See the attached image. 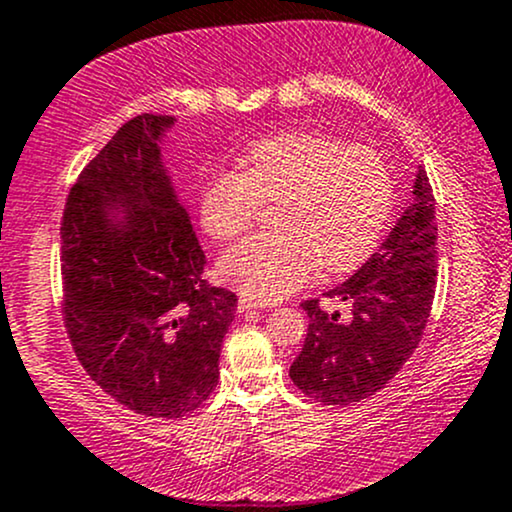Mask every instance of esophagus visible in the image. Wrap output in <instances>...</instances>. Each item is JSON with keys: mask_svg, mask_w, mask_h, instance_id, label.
I'll list each match as a JSON object with an SVG mask.
<instances>
[{"mask_svg": "<svg viewBox=\"0 0 512 512\" xmlns=\"http://www.w3.org/2000/svg\"><path fill=\"white\" fill-rule=\"evenodd\" d=\"M258 304L254 300H246V297H241V300L237 302V312L239 314H249V312H256Z\"/></svg>", "mask_w": 512, "mask_h": 512, "instance_id": "34e87169", "label": "esophagus"}]
</instances>
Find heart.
I'll use <instances>...</instances> for the list:
<instances>
[{
    "label": "heart",
    "instance_id": "heart-1",
    "mask_svg": "<svg viewBox=\"0 0 512 512\" xmlns=\"http://www.w3.org/2000/svg\"><path fill=\"white\" fill-rule=\"evenodd\" d=\"M278 232H258L220 258V275L256 302H278L312 278L358 266L382 239L394 205L392 171L370 147L324 132L258 140L239 169H217L200 193L212 239L239 237L261 203L278 200Z\"/></svg>",
    "mask_w": 512,
    "mask_h": 512
}]
</instances>
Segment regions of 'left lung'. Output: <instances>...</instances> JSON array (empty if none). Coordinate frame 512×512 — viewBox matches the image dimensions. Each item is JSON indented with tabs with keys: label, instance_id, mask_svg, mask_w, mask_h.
Masks as SVG:
<instances>
[{
	"label": "left lung",
	"instance_id": "left-lung-1",
	"mask_svg": "<svg viewBox=\"0 0 512 512\" xmlns=\"http://www.w3.org/2000/svg\"><path fill=\"white\" fill-rule=\"evenodd\" d=\"M438 222L428 174L418 166L413 198L389 237L346 283L326 292L343 312L307 300V338L290 377L321 404H353L387 384L421 343L438 278Z\"/></svg>",
	"mask_w": 512,
	"mask_h": 512
}]
</instances>
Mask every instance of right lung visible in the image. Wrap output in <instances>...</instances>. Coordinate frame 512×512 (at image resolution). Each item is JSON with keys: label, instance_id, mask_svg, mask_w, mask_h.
<instances>
[{"label": "right lung", "instance_id": "1", "mask_svg": "<svg viewBox=\"0 0 512 512\" xmlns=\"http://www.w3.org/2000/svg\"><path fill=\"white\" fill-rule=\"evenodd\" d=\"M174 116H137L91 159L62 217L65 324L103 392L179 418L220 380L237 295L203 280L191 212L166 169Z\"/></svg>", "mask_w": 512, "mask_h": 512}]
</instances>
